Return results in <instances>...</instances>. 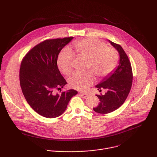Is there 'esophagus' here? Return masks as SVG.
<instances>
[{"label":"esophagus","instance_id":"esophagus-1","mask_svg":"<svg viewBox=\"0 0 157 157\" xmlns=\"http://www.w3.org/2000/svg\"><path fill=\"white\" fill-rule=\"evenodd\" d=\"M79 94L84 98H86L89 97V94L87 93H80Z\"/></svg>","mask_w":157,"mask_h":157}]
</instances>
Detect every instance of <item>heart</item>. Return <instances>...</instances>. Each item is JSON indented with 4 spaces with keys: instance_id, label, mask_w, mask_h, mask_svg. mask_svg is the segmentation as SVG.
<instances>
[{
    "instance_id": "obj_1",
    "label": "heart",
    "mask_w": 157,
    "mask_h": 157,
    "mask_svg": "<svg viewBox=\"0 0 157 157\" xmlns=\"http://www.w3.org/2000/svg\"><path fill=\"white\" fill-rule=\"evenodd\" d=\"M75 51L78 56L89 59L87 69L97 77L104 78L109 75L117 67L119 55L113 48L96 38H87L74 43ZM73 52L69 48L64 49L58 59L59 70L64 75H69L72 70ZM94 78L91 72H75L68 78L70 85L79 90H84L93 84Z\"/></svg>"
}]
</instances>
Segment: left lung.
<instances>
[{
    "mask_svg": "<svg viewBox=\"0 0 157 157\" xmlns=\"http://www.w3.org/2000/svg\"><path fill=\"white\" fill-rule=\"evenodd\" d=\"M109 41L117 50L120 58L117 68L96 86L100 92L102 89L107 91L104 95H96L100 102L93 110L99 114H108L120 107L126 100L132 84V70L127 55L120 44Z\"/></svg>",
    "mask_w": 157,
    "mask_h": 157,
    "instance_id": "left-lung-1",
    "label": "left lung"
}]
</instances>
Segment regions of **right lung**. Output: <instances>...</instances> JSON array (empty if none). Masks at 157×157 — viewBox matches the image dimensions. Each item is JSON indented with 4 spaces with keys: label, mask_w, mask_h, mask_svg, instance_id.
Masks as SVG:
<instances>
[{
    "label": "right lung",
    "mask_w": 157,
    "mask_h": 157,
    "mask_svg": "<svg viewBox=\"0 0 157 157\" xmlns=\"http://www.w3.org/2000/svg\"><path fill=\"white\" fill-rule=\"evenodd\" d=\"M73 37L44 40L30 50L21 63L20 83L24 96L36 113L52 119L63 114L74 89L55 93L67 84L57 65L61 50ZM61 92V91H60Z\"/></svg>",
    "instance_id": "right-lung-1"
}]
</instances>
